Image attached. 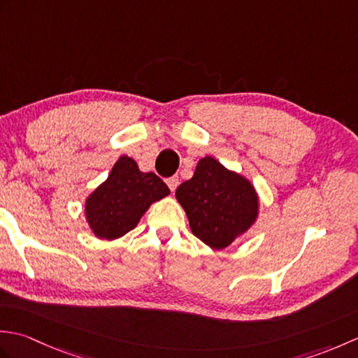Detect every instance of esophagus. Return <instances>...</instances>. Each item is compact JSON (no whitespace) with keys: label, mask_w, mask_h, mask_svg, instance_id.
Listing matches in <instances>:
<instances>
[{"label":"esophagus","mask_w":358,"mask_h":358,"mask_svg":"<svg viewBox=\"0 0 358 358\" xmlns=\"http://www.w3.org/2000/svg\"><path fill=\"white\" fill-rule=\"evenodd\" d=\"M178 177H177V175H173V177H171V178H167L166 180V183H167V186H169V189H171V191L173 192L175 191V189H177V186H178Z\"/></svg>","instance_id":"1"}]
</instances>
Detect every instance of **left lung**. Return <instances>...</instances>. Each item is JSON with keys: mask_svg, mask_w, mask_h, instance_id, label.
Masks as SVG:
<instances>
[{"mask_svg": "<svg viewBox=\"0 0 358 358\" xmlns=\"http://www.w3.org/2000/svg\"><path fill=\"white\" fill-rule=\"evenodd\" d=\"M175 196L192 234L212 249L229 246L258 217V195L250 181L212 157L200 159L194 177L177 187Z\"/></svg>", "mask_w": 358, "mask_h": 358, "instance_id": "1", "label": "left lung"}]
</instances>
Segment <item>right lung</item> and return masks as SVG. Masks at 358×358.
<instances>
[{
    "instance_id": "right-lung-1",
    "label": "right lung",
    "mask_w": 358,
    "mask_h": 358,
    "mask_svg": "<svg viewBox=\"0 0 358 358\" xmlns=\"http://www.w3.org/2000/svg\"><path fill=\"white\" fill-rule=\"evenodd\" d=\"M171 191L154 172H141L131 157L113 164L108 180L86 200V220L98 238L115 240L132 231L152 203Z\"/></svg>"
}]
</instances>
